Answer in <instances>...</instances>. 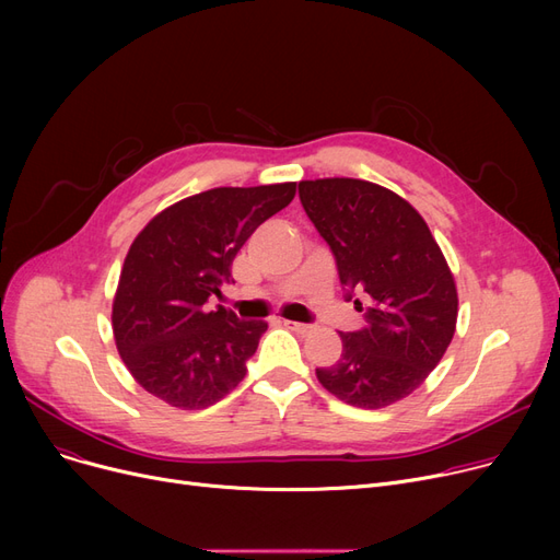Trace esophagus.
Returning <instances> with one entry per match:
<instances>
[{"label": "esophagus", "instance_id": "1", "mask_svg": "<svg viewBox=\"0 0 560 560\" xmlns=\"http://www.w3.org/2000/svg\"><path fill=\"white\" fill-rule=\"evenodd\" d=\"M283 327L295 334H306L311 329V325H304V322H295V319H283Z\"/></svg>", "mask_w": 560, "mask_h": 560}]
</instances>
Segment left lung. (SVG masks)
<instances>
[{"label": "left lung", "instance_id": "8db88e82", "mask_svg": "<svg viewBox=\"0 0 560 560\" xmlns=\"http://www.w3.org/2000/svg\"><path fill=\"white\" fill-rule=\"evenodd\" d=\"M300 199L336 256L345 298L363 290L370 304L365 327L340 334V359L315 374L349 406H390L422 386L454 338L450 265L422 215L388 188L315 179L300 182Z\"/></svg>", "mask_w": 560, "mask_h": 560}]
</instances>
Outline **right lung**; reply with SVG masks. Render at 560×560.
<instances>
[{"instance_id": "obj_1", "label": "right lung", "mask_w": 560, "mask_h": 560, "mask_svg": "<svg viewBox=\"0 0 560 560\" xmlns=\"http://www.w3.org/2000/svg\"><path fill=\"white\" fill-rule=\"evenodd\" d=\"M295 190V184L213 188L172 203L138 233L113 300V336L147 393L199 410L245 378L268 322L238 319L206 302L222 295L235 254Z\"/></svg>"}]
</instances>
